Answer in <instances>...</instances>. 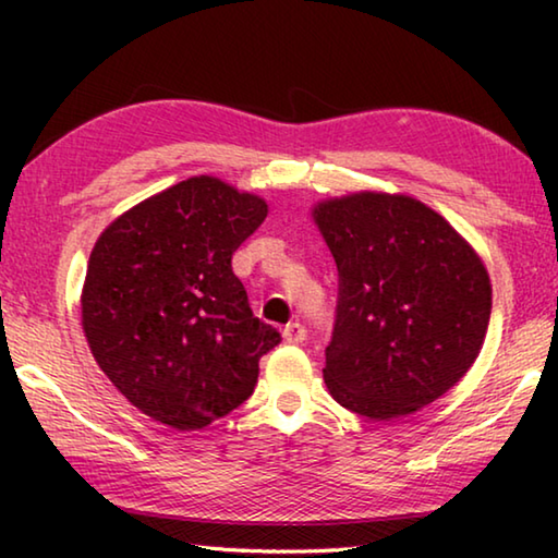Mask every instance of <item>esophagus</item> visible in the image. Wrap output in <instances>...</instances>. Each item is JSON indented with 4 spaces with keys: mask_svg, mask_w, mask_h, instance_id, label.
<instances>
[{
    "mask_svg": "<svg viewBox=\"0 0 558 558\" xmlns=\"http://www.w3.org/2000/svg\"><path fill=\"white\" fill-rule=\"evenodd\" d=\"M282 337H286V342L290 344H302L307 339V329L300 323H290L286 325V329H282Z\"/></svg>",
    "mask_w": 558,
    "mask_h": 558,
    "instance_id": "obj_1",
    "label": "esophagus"
}]
</instances>
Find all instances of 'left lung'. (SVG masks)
I'll return each mask as SVG.
<instances>
[{"label": "left lung", "mask_w": 558, "mask_h": 558, "mask_svg": "<svg viewBox=\"0 0 558 558\" xmlns=\"http://www.w3.org/2000/svg\"><path fill=\"white\" fill-rule=\"evenodd\" d=\"M315 221L337 263V310L325 384L374 421L423 409L475 362L493 288L458 231L411 196L352 194Z\"/></svg>", "instance_id": "obj_1"}]
</instances>
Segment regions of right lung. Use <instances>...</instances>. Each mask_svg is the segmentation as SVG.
<instances>
[{
    "label": "right lung",
    "mask_w": 558,
    "mask_h": 558,
    "mask_svg": "<svg viewBox=\"0 0 558 558\" xmlns=\"http://www.w3.org/2000/svg\"><path fill=\"white\" fill-rule=\"evenodd\" d=\"M266 216L258 196L192 177L102 231L83 332L112 386L149 418L196 430L256 389L260 356L282 337L253 315L231 258Z\"/></svg>",
    "instance_id": "right-lung-1"
}]
</instances>
